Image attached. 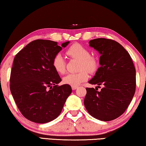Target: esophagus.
<instances>
[{
    "mask_svg": "<svg viewBox=\"0 0 146 146\" xmlns=\"http://www.w3.org/2000/svg\"><path fill=\"white\" fill-rule=\"evenodd\" d=\"M71 88H72V89L73 90H76V89L77 88V86H72L71 87Z\"/></svg>",
    "mask_w": 146,
    "mask_h": 146,
    "instance_id": "1",
    "label": "esophagus"
}]
</instances>
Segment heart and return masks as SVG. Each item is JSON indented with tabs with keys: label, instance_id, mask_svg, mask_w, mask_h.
<instances>
[{
	"label": "heart",
	"instance_id": "obj_1",
	"mask_svg": "<svg viewBox=\"0 0 146 146\" xmlns=\"http://www.w3.org/2000/svg\"><path fill=\"white\" fill-rule=\"evenodd\" d=\"M66 54L71 59L79 60L77 73H71L65 76L63 82L68 85L75 86L86 81L88 79V72L94 73L98 69V60L94 56H90L88 49L81 44H73L66 50ZM52 66L56 72L59 74H64L66 71L67 62L61 54H58L52 60Z\"/></svg>",
	"mask_w": 146,
	"mask_h": 146
}]
</instances>
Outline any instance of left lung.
<instances>
[{
    "instance_id": "1",
    "label": "left lung",
    "mask_w": 146,
    "mask_h": 146,
    "mask_svg": "<svg viewBox=\"0 0 146 146\" xmlns=\"http://www.w3.org/2000/svg\"><path fill=\"white\" fill-rule=\"evenodd\" d=\"M89 44L101 54V66L88 82L103 88L100 92L86 88L84 106L94 118L112 121L125 111L133 98L136 69L129 52L115 40L98 38L91 40Z\"/></svg>"
}]
</instances>
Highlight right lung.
<instances>
[{"instance_id":"add662e5","label":"right lung","mask_w":146,"mask_h":146,"mask_svg":"<svg viewBox=\"0 0 146 146\" xmlns=\"http://www.w3.org/2000/svg\"><path fill=\"white\" fill-rule=\"evenodd\" d=\"M69 43L60 46L55 41L37 39L15 56L10 88L19 110L28 120L48 123L62 112L72 89L68 84L58 85L62 79L52 66V60Z\"/></svg>"}]
</instances>
